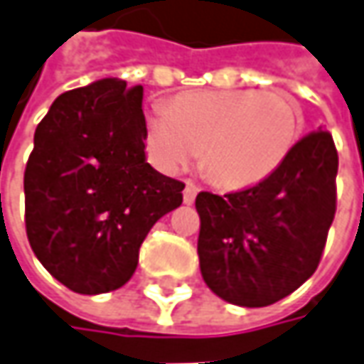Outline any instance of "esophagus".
I'll return each mask as SVG.
<instances>
[{"label": "esophagus", "instance_id": "1", "mask_svg": "<svg viewBox=\"0 0 364 364\" xmlns=\"http://www.w3.org/2000/svg\"><path fill=\"white\" fill-rule=\"evenodd\" d=\"M197 191H199V187L195 185V183L187 181L185 183V189H183V201L187 203V205H191L195 201V197H197Z\"/></svg>", "mask_w": 364, "mask_h": 364}]
</instances>
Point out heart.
Segmentation results:
<instances>
[{
	"label": "heart",
	"mask_w": 364,
	"mask_h": 364,
	"mask_svg": "<svg viewBox=\"0 0 364 364\" xmlns=\"http://www.w3.org/2000/svg\"><path fill=\"white\" fill-rule=\"evenodd\" d=\"M302 127V108L284 92L197 90L151 107L146 146L167 173L189 167L203 149V167L218 185L250 187L282 167Z\"/></svg>",
	"instance_id": "heart-1"
}]
</instances>
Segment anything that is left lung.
I'll return each instance as SVG.
<instances>
[{"mask_svg": "<svg viewBox=\"0 0 364 364\" xmlns=\"http://www.w3.org/2000/svg\"><path fill=\"white\" fill-rule=\"evenodd\" d=\"M336 171L332 134L314 131L268 179L223 197L197 195V254L211 292L230 304L259 308L306 282L334 220Z\"/></svg>", "mask_w": 364, "mask_h": 364, "instance_id": "8db88e82", "label": "left lung"}]
</instances>
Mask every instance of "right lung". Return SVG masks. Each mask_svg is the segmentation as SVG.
<instances>
[{
	"mask_svg": "<svg viewBox=\"0 0 364 364\" xmlns=\"http://www.w3.org/2000/svg\"><path fill=\"white\" fill-rule=\"evenodd\" d=\"M143 86L105 78L60 95L33 134L23 173L26 232L36 257L78 294L131 280L139 247L185 183L144 159Z\"/></svg>",
	"mask_w": 364,
	"mask_h": 364,
	"instance_id": "1",
	"label": "right lung"
}]
</instances>
